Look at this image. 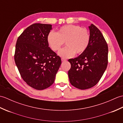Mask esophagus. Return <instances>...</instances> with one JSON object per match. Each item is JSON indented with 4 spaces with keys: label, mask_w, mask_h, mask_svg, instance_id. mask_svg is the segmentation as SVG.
I'll return each mask as SVG.
<instances>
[{
    "label": "esophagus",
    "mask_w": 123,
    "mask_h": 123,
    "mask_svg": "<svg viewBox=\"0 0 123 123\" xmlns=\"http://www.w3.org/2000/svg\"><path fill=\"white\" fill-rule=\"evenodd\" d=\"M61 61H63H63H67V60H66V59L62 58V59H61Z\"/></svg>",
    "instance_id": "1"
}]
</instances>
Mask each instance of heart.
Returning <instances> with one entry per match:
<instances>
[{
  "label": "heart",
  "mask_w": 123,
  "mask_h": 123,
  "mask_svg": "<svg viewBox=\"0 0 123 123\" xmlns=\"http://www.w3.org/2000/svg\"><path fill=\"white\" fill-rule=\"evenodd\" d=\"M51 49L54 51H59L66 42L67 46L59 52L63 57L74 56L75 53H83L89 44L90 35L88 31L79 26L67 25L60 27L56 33L51 32L47 37Z\"/></svg>",
  "instance_id": "b5f03b06"
}]
</instances>
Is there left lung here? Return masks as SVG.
<instances>
[{
  "label": "left lung",
  "mask_w": 123,
  "mask_h": 123,
  "mask_svg": "<svg viewBox=\"0 0 123 123\" xmlns=\"http://www.w3.org/2000/svg\"><path fill=\"white\" fill-rule=\"evenodd\" d=\"M89 44L79 56L68 61L71 68L68 71L70 82L81 90L95 86L103 76L108 64V45L98 28L91 24Z\"/></svg>",
  "instance_id": "8db88e82"
}]
</instances>
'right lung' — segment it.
<instances>
[{"label":"right lung","instance_id":"right-lung-1","mask_svg":"<svg viewBox=\"0 0 123 123\" xmlns=\"http://www.w3.org/2000/svg\"><path fill=\"white\" fill-rule=\"evenodd\" d=\"M51 24L31 25L18 37L14 55L23 79L36 90H43L54 82L61 59L49 47Z\"/></svg>","mask_w":123,"mask_h":123}]
</instances>
